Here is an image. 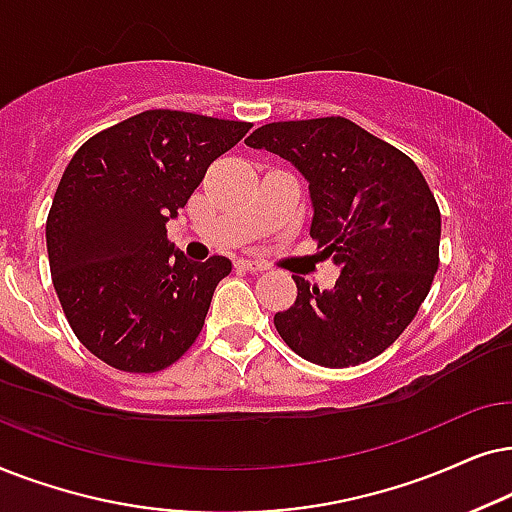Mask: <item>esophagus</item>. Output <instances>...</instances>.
I'll use <instances>...</instances> for the list:
<instances>
[{
    "label": "esophagus",
    "instance_id": "34e87169",
    "mask_svg": "<svg viewBox=\"0 0 512 512\" xmlns=\"http://www.w3.org/2000/svg\"><path fill=\"white\" fill-rule=\"evenodd\" d=\"M236 267L243 271H250V274H262V271H267V264L255 262V260H238Z\"/></svg>",
    "mask_w": 512,
    "mask_h": 512
}]
</instances>
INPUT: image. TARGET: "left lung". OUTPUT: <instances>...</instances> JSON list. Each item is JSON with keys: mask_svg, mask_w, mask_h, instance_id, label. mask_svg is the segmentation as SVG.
I'll return each mask as SVG.
<instances>
[{"mask_svg": "<svg viewBox=\"0 0 512 512\" xmlns=\"http://www.w3.org/2000/svg\"><path fill=\"white\" fill-rule=\"evenodd\" d=\"M309 182L311 238L342 267L335 288L304 278L274 325L297 356L323 367L377 358L417 316L438 271L440 210L410 156L344 117L276 121L245 140Z\"/></svg>", "mask_w": 512, "mask_h": 512, "instance_id": "1", "label": "left lung"}]
</instances>
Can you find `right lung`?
I'll return each instance as SVG.
<instances>
[{
  "label": "right lung",
  "mask_w": 512,
  "mask_h": 512,
  "mask_svg": "<svg viewBox=\"0 0 512 512\" xmlns=\"http://www.w3.org/2000/svg\"><path fill=\"white\" fill-rule=\"evenodd\" d=\"M250 124L147 109L86 140L67 163L46 220L53 288L93 356L159 372L199 337L231 262H189L166 222Z\"/></svg>",
  "instance_id": "add662e5"
}]
</instances>
